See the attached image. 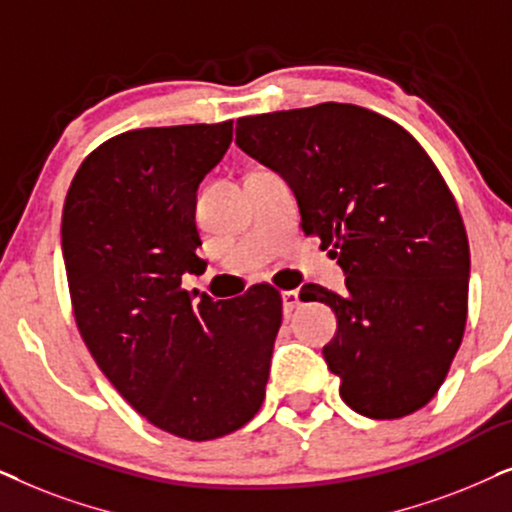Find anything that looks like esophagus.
<instances>
[{"label": "esophagus", "mask_w": 512, "mask_h": 512, "mask_svg": "<svg viewBox=\"0 0 512 512\" xmlns=\"http://www.w3.org/2000/svg\"><path fill=\"white\" fill-rule=\"evenodd\" d=\"M299 304H302V302H299V292L297 290H285L283 292V311H285V316H290V313L295 311Z\"/></svg>", "instance_id": "1"}]
</instances>
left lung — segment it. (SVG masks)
I'll list each match as a JSON object with an SVG mask.
<instances>
[{"label":"left lung","mask_w":512,"mask_h":512,"mask_svg":"<svg viewBox=\"0 0 512 512\" xmlns=\"http://www.w3.org/2000/svg\"><path fill=\"white\" fill-rule=\"evenodd\" d=\"M236 145L288 180L304 234L344 269V295L299 292L335 311L323 356L344 403L370 419L421 410L461 346L470 276L466 227L431 156L346 102L243 117Z\"/></svg>","instance_id":"1"}]
</instances>
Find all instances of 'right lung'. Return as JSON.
<instances>
[{"instance_id":"1","label":"right lung","mask_w":512,"mask_h":512,"mask_svg":"<svg viewBox=\"0 0 512 512\" xmlns=\"http://www.w3.org/2000/svg\"><path fill=\"white\" fill-rule=\"evenodd\" d=\"M234 121L138 128L93 149L63 208L74 320L102 374L149 424L203 442L262 407L281 292L213 302L182 288L203 260L196 189L227 154Z\"/></svg>"}]
</instances>
